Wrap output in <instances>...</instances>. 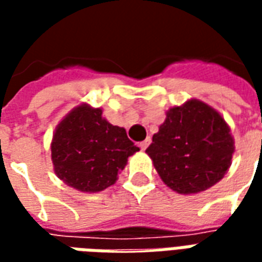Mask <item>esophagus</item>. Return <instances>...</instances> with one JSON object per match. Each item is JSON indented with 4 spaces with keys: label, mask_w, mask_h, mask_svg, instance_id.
<instances>
[{
    "label": "esophagus",
    "mask_w": 262,
    "mask_h": 262,
    "mask_svg": "<svg viewBox=\"0 0 262 262\" xmlns=\"http://www.w3.org/2000/svg\"><path fill=\"white\" fill-rule=\"evenodd\" d=\"M148 144H150V139H146V140H143V142L139 143V147L142 148V150H146L148 147Z\"/></svg>",
    "instance_id": "1"
}]
</instances>
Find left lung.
Masks as SVG:
<instances>
[{"label": "left lung", "instance_id": "obj_1", "mask_svg": "<svg viewBox=\"0 0 262 262\" xmlns=\"http://www.w3.org/2000/svg\"><path fill=\"white\" fill-rule=\"evenodd\" d=\"M146 153L167 187L191 195L206 191L225 177L234 154V139L216 109L188 99L167 111Z\"/></svg>", "mask_w": 262, "mask_h": 262}]
</instances>
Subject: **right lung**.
<instances>
[{"label": "right lung", "mask_w": 262, "mask_h": 262, "mask_svg": "<svg viewBox=\"0 0 262 262\" xmlns=\"http://www.w3.org/2000/svg\"><path fill=\"white\" fill-rule=\"evenodd\" d=\"M50 150L56 176L80 192L94 193L114 185L139 147L123 127L103 118L102 109L81 103L56 126Z\"/></svg>", "instance_id": "right-lung-1"}]
</instances>
